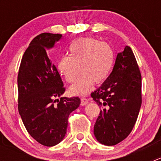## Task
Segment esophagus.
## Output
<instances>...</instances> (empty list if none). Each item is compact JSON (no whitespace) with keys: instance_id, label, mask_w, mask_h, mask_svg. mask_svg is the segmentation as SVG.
<instances>
[{"instance_id":"obj_1","label":"esophagus","mask_w":161,"mask_h":161,"mask_svg":"<svg viewBox=\"0 0 161 161\" xmlns=\"http://www.w3.org/2000/svg\"><path fill=\"white\" fill-rule=\"evenodd\" d=\"M88 100H87L86 98H85V97H83V98L81 99V105L82 106H85V105H86L87 103H88Z\"/></svg>"}]
</instances>
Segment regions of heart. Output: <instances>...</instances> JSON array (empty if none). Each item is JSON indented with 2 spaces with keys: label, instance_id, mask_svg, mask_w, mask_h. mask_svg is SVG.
Segmentation results:
<instances>
[{
  "label": "heart",
  "instance_id": "obj_1",
  "mask_svg": "<svg viewBox=\"0 0 161 161\" xmlns=\"http://www.w3.org/2000/svg\"><path fill=\"white\" fill-rule=\"evenodd\" d=\"M69 55L59 59L58 69L69 83L71 95L82 96L92 89L94 82L100 84L109 76L114 63V53L108 43L94 38H82L69 47ZM81 69H80V67Z\"/></svg>",
  "mask_w": 161,
  "mask_h": 161
}]
</instances>
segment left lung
<instances>
[{
	"label": "left lung",
	"instance_id": "8db88e82",
	"mask_svg": "<svg viewBox=\"0 0 161 161\" xmlns=\"http://www.w3.org/2000/svg\"><path fill=\"white\" fill-rule=\"evenodd\" d=\"M141 74L131 47L117 55L112 72L91 93L102 107L94 125L96 139L105 146H114L132 130L142 104Z\"/></svg>",
	"mask_w": 161,
	"mask_h": 161
}]
</instances>
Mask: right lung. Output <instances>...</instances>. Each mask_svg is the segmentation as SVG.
Listing matches in <instances>:
<instances>
[{
  "mask_svg": "<svg viewBox=\"0 0 161 161\" xmlns=\"http://www.w3.org/2000/svg\"><path fill=\"white\" fill-rule=\"evenodd\" d=\"M61 37L48 32L36 36L22 56L18 75L19 114L30 136L46 147L63 140L69 114L80 105L79 97H61L64 84L47 53Z\"/></svg>",
  "mask_w": 161,
  "mask_h": 161,
  "instance_id": "obj_1",
  "label": "right lung"
}]
</instances>
